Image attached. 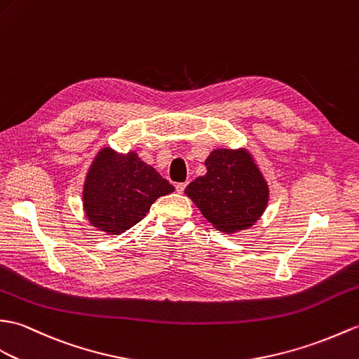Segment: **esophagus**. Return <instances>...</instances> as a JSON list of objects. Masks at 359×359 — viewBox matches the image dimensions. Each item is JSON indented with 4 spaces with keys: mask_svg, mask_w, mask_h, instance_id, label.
<instances>
[{
    "mask_svg": "<svg viewBox=\"0 0 359 359\" xmlns=\"http://www.w3.org/2000/svg\"><path fill=\"white\" fill-rule=\"evenodd\" d=\"M185 188H187V183H177V185H176V189H177L179 194H182L183 191H185Z\"/></svg>",
    "mask_w": 359,
    "mask_h": 359,
    "instance_id": "34e87169",
    "label": "esophagus"
}]
</instances>
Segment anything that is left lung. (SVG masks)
Instances as JSON below:
<instances>
[{
  "label": "left lung",
  "instance_id": "8db88e82",
  "mask_svg": "<svg viewBox=\"0 0 359 359\" xmlns=\"http://www.w3.org/2000/svg\"><path fill=\"white\" fill-rule=\"evenodd\" d=\"M206 174L185 194L223 234L252 228L269 203V185L248 148H215L205 161Z\"/></svg>",
  "mask_w": 359,
  "mask_h": 359
}]
</instances>
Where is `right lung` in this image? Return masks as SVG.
Returning a JSON list of instances; mask_svg holds the SVG:
<instances>
[{
	"mask_svg": "<svg viewBox=\"0 0 359 359\" xmlns=\"http://www.w3.org/2000/svg\"><path fill=\"white\" fill-rule=\"evenodd\" d=\"M172 191L168 180L136 151L104 147L86 174L82 210L91 226L107 236H121L145 217L157 198Z\"/></svg>",
	"mask_w": 359,
	"mask_h": 359,
	"instance_id": "right-lung-1",
	"label": "right lung"
}]
</instances>
